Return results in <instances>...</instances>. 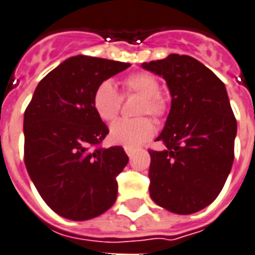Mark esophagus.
<instances>
[{"label":"esophagus","instance_id":"34e87169","mask_svg":"<svg viewBox=\"0 0 255 255\" xmlns=\"http://www.w3.org/2000/svg\"><path fill=\"white\" fill-rule=\"evenodd\" d=\"M125 152H126V155L129 156V157H131V156L134 155L135 149L134 148H130V146H125Z\"/></svg>","mask_w":255,"mask_h":255}]
</instances>
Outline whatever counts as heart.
<instances>
[{
	"mask_svg": "<svg viewBox=\"0 0 255 255\" xmlns=\"http://www.w3.org/2000/svg\"><path fill=\"white\" fill-rule=\"evenodd\" d=\"M124 94L138 95L141 102L137 109V115H150L153 120L161 121L167 115L168 103L160 92V81L156 76L148 72H137L129 74L124 81ZM92 106L96 115L105 122H111L120 114L122 96L114 84L106 80L95 89ZM155 133L153 122L140 117L134 120H118L110 128V140L125 146H137L148 141Z\"/></svg>",
	"mask_w": 255,
	"mask_h": 255,
	"instance_id": "obj_1",
	"label": "heart"
}]
</instances>
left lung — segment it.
Instances as JSON below:
<instances>
[{
    "instance_id": "8db88e82",
    "label": "left lung",
    "mask_w": 255,
    "mask_h": 255,
    "mask_svg": "<svg viewBox=\"0 0 255 255\" xmlns=\"http://www.w3.org/2000/svg\"><path fill=\"white\" fill-rule=\"evenodd\" d=\"M142 68L163 76L172 96L156 138L164 149H149L150 198L179 215L201 211L220 194L234 161L237 120L224 83L189 55L171 54Z\"/></svg>"
}]
</instances>
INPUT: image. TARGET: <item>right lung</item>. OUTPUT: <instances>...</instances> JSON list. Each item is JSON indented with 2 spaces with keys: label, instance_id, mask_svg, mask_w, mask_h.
<instances>
[{
  "label": "right lung",
  "instance_id": "1",
  "mask_svg": "<svg viewBox=\"0 0 255 255\" xmlns=\"http://www.w3.org/2000/svg\"><path fill=\"white\" fill-rule=\"evenodd\" d=\"M130 66L76 55L44 76L24 113V163L43 201L59 216L88 220L117 200L122 146H99L109 128L96 115V87ZM95 148H94L93 146Z\"/></svg>",
  "mask_w": 255,
  "mask_h": 255
}]
</instances>
